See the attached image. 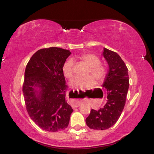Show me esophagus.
Segmentation results:
<instances>
[{"label":"esophagus","mask_w":154,"mask_h":154,"mask_svg":"<svg viewBox=\"0 0 154 154\" xmlns=\"http://www.w3.org/2000/svg\"><path fill=\"white\" fill-rule=\"evenodd\" d=\"M79 106H80V103H79V102H76V103H75L73 104V105L72 106V107L73 108H76V107H79Z\"/></svg>","instance_id":"34e87169"}]
</instances>
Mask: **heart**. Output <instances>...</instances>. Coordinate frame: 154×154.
I'll use <instances>...</instances> for the list:
<instances>
[{"label":"heart","instance_id":"obj_1","mask_svg":"<svg viewBox=\"0 0 154 154\" xmlns=\"http://www.w3.org/2000/svg\"><path fill=\"white\" fill-rule=\"evenodd\" d=\"M80 59L89 67L88 74H91L97 82L103 80L106 75V69L104 66L100 64V59L97 56L92 54H84ZM74 60L72 59H67L63 66V71L66 78L71 79L73 76ZM91 76L74 78L70 82V85L74 88H89L93 87L95 84V79Z\"/></svg>","mask_w":154,"mask_h":154}]
</instances>
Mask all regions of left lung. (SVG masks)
Instances as JSON below:
<instances>
[{"label":"left lung","instance_id":"1","mask_svg":"<svg viewBox=\"0 0 154 154\" xmlns=\"http://www.w3.org/2000/svg\"><path fill=\"white\" fill-rule=\"evenodd\" d=\"M102 55L109 66L102 85L107 90V102L97 110L91 109L86 118L87 125L97 130H107L119 119L125 107L130 85L128 68L119 55L106 48H103Z\"/></svg>","mask_w":154,"mask_h":154}]
</instances>
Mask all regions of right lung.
<instances>
[{"mask_svg": "<svg viewBox=\"0 0 154 154\" xmlns=\"http://www.w3.org/2000/svg\"><path fill=\"white\" fill-rule=\"evenodd\" d=\"M71 52L50 47L36 51L24 72L23 93L26 110L42 130L56 132L69 125L73 109L67 103L63 66Z\"/></svg>", "mask_w": 154, "mask_h": 154, "instance_id": "right-lung-1", "label": "right lung"}]
</instances>
